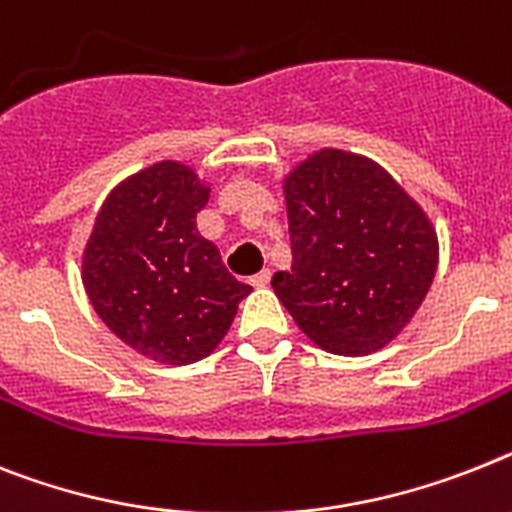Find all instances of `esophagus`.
I'll list each match as a JSON object with an SVG mask.
<instances>
[{"instance_id":"esophagus-1","label":"esophagus","mask_w":512,"mask_h":512,"mask_svg":"<svg viewBox=\"0 0 512 512\" xmlns=\"http://www.w3.org/2000/svg\"><path fill=\"white\" fill-rule=\"evenodd\" d=\"M270 276H273V273H270V270L265 268V270H260L257 276L249 278V283H252L255 289H265V286H268V283H270Z\"/></svg>"}]
</instances>
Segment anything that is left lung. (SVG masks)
Instances as JSON below:
<instances>
[{"label": "left lung", "instance_id": "1", "mask_svg": "<svg viewBox=\"0 0 512 512\" xmlns=\"http://www.w3.org/2000/svg\"><path fill=\"white\" fill-rule=\"evenodd\" d=\"M291 273L273 291L309 341L338 356L385 349L435 281L437 231L372 158L322 148L283 176Z\"/></svg>", "mask_w": 512, "mask_h": 512}]
</instances>
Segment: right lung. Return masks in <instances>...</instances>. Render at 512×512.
<instances>
[{"instance_id": "right-lung-1", "label": "right lung", "mask_w": 512, "mask_h": 512, "mask_svg": "<svg viewBox=\"0 0 512 512\" xmlns=\"http://www.w3.org/2000/svg\"><path fill=\"white\" fill-rule=\"evenodd\" d=\"M208 200L210 187L187 163H150L106 195L85 242L80 278L96 315L158 364L213 354L252 291L197 231Z\"/></svg>"}]
</instances>
